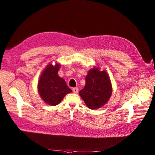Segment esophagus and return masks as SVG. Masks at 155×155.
I'll use <instances>...</instances> for the list:
<instances>
[{"mask_svg": "<svg viewBox=\"0 0 155 155\" xmlns=\"http://www.w3.org/2000/svg\"><path fill=\"white\" fill-rule=\"evenodd\" d=\"M72 91L74 93H77L78 91V88L77 87H74V88H72Z\"/></svg>", "mask_w": 155, "mask_h": 155, "instance_id": "34e87169", "label": "esophagus"}]
</instances>
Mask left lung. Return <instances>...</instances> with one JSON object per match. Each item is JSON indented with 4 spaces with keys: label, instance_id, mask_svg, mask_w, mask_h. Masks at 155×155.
<instances>
[{
    "label": "left lung",
    "instance_id": "obj_1",
    "mask_svg": "<svg viewBox=\"0 0 155 155\" xmlns=\"http://www.w3.org/2000/svg\"><path fill=\"white\" fill-rule=\"evenodd\" d=\"M86 84L79 94L90 109H97L104 105L112 93V86L107 72L94 68L86 77Z\"/></svg>",
    "mask_w": 155,
    "mask_h": 155
}]
</instances>
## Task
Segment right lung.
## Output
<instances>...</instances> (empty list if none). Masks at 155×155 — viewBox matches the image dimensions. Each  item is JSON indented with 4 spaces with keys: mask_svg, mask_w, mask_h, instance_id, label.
I'll return each instance as SVG.
<instances>
[{
    "mask_svg": "<svg viewBox=\"0 0 155 155\" xmlns=\"http://www.w3.org/2000/svg\"><path fill=\"white\" fill-rule=\"evenodd\" d=\"M60 64H48L42 72L38 82V91L42 100L50 105H56L64 96L72 91L65 80L58 75Z\"/></svg>",
    "mask_w": 155,
    "mask_h": 155,
    "instance_id": "1",
    "label": "right lung"
}]
</instances>
